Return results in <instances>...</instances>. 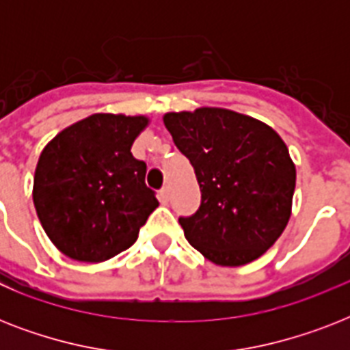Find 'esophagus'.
<instances>
[{
    "label": "esophagus",
    "instance_id": "esophagus-1",
    "mask_svg": "<svg viewBox=\"0 0 350 350\" xmlns=\"http://www.w3.org/2000/svg\"><path fill=\"white\" fill-rule=\"evenodd\" d=\"M169 198H170V192H169V187H163L161 191H159V200L163 203L169 202Z\"/></svg>",
    "mask_w": 350,
    "mask_h": 350
}]
</instances>
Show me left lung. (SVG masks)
I'll return each mask as SVG.
<instances>
[{
  "mask_svg": "<svg viewBox=\"0 0 350 350\" xmlns=\"http://www.w3.org/2000/svg\"><path fill=\"white\" fill-rule=\"evenodd\" d=\"M163 121L202 191L196 213L180 216L187 241L216 265L260 258L291 218L296 169L287 145L269 125L227 109L169 112Z\"/></svg>",
  "mask_w": 350,
  "mask_h": 350,
  "instance_id": "1",
  "label": "left lung"
}]
</instances>
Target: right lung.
Wrapping results in <instances>:
<instances>
[{
	"mask_svg": "<svg viewBox=\"0 0 350 350\" xmlns=\"http://www.w3.org/2000/svg\"><path fill=\"white\" fill-rule=\"evenodd\" d=\"M145 116L92 114L67 126L40 156L34 207L63 254L105 261L126 250L159 203L145 183L147 165L132 156Z\"/></svg>",
	"mask_w": 350,
	"mask_h": 350,
	"instance_id": "right-lung-1",
	"label": "right lung"
}]
</instances>
